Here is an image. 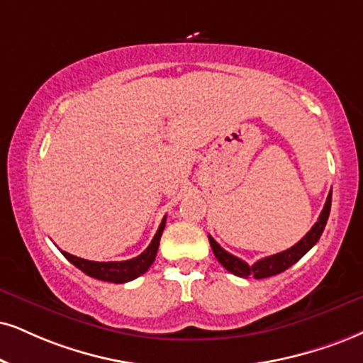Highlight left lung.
Returning <instances> with one entry per match:
<instances>
[{"instance_id":"left-lung-1","label":"left lung","mask_w":363,"mask_h":363,"mask_svg":"<svg viewBox=\"0 0 363 363\" xmlns=\"http://www.w3.org/2000/svg\"><path fill=\"white\" fill-rule=\"evenodd\" d=\"M330 208H332V191L328 194V199H326L325 207L321 210L318 222L311 227V230L299 240L298 244H294L293 247H289L288 250H283V252L274 254V256L264 257L261 261L254 262L252 266H249L247 262H244L242 259L232 256L230 252L223 250L220 245L216 242L212 235H208L210 245H212L213 254H216L217 261L225 267L227 271L232 272V274L239 276V277H256V279H264V277H271L279 274L288 269V267L296 264L299 259H301L305 254L310 250L313 245L320 240L321 234H323L326 220H328L330 216Z\"/></svg>"}]
</instances>
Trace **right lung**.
<instances>
[{"label":"right lung","mask_w":363,"mask_h":363,"mask_svg":"<svg viewBox=\"0 0 363 363\" xmlns=\"http://www.w3.org/2000/svg\"><path fill=\"white\" fill-rule=\"evenodd\" d=\"M164 223H167V217H163L161 220L158 232H156L151 244L147 245L145 252H141L138 257L129 259V261H111V262H96V261H87V259L72 256V254L64 252L62 254L69 259L70 262L74 264L75 267H79L80 271L86 272L87 276L96 277V279L101 281H107V283H116V284H123L128 283V281L136 279L141 274L150 269L151 264L155 262L156 252H158V245H160V239L161 234L164 230Z\"/></svg>","instance_id":"add662e5"}]
</instances>
